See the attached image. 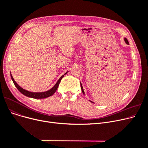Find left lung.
<instances>
[{
	"label": "left lung",
	"instance_id": "8db88e82",
	"mask_svg": "<svg viewBox=\"0 0 148 148\" xmlns=\"http://www.w3.org/2000/svg\"><path fill=\"white\" fill-rule=\"evenodd\" d=\"M124 41H125V42L127 44H129V42H128V40H127V39L126 38H124ZM80 85H81V89H82V92H83V94L84 95L85 94H84V90H83V86H82V84H81V83H80ZM90 101V100H89ZM90 101L91 102V103H93L92 101Z\"/></svg>",
	"mask_w": 148,
	"mask_h": 148
}]
</instances>
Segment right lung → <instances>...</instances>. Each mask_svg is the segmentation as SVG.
Returning a JSON list of instances; mask_svg holds the SVG:
<instances>
[{"label":"right lung","instance_id":"obj_1","mask_svg":"<svg viewBox=\"0 0 148 148\" xmlns=\"http://www.w3.org/2000/svg\"><path fill=\"white\" fill-rule=\"evenodd\" d=\"M67 73L68 72H66L64 75L67 74ZM64 75H63L60 77V79L58 80L57 83L55 84V85H54V86L51 89H50V90H49L47 91L42 92H29L28 90H26L24 89H23L16 83V82L14 80L11 74V79H12L14 85L15 86V87L17 88V89L22 94H23L27 97L32 98H35V99H42V98L49 97L54 94V92L56 91V90L59 86V83H60L62 79L64 77Z\"/></svg>","mask_w":148,"mask_h":148}]
</instances>
